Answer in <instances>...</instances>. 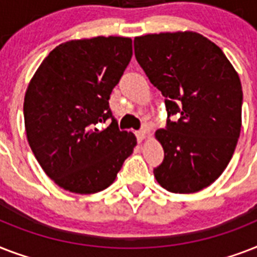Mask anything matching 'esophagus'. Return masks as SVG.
Listing matches in <instances>:
<instances>
[{
  "mask_svg": "<svg viewBox=\"0 0 257 257\" xmlns=\"http://www.w3.org/2000/svg\"><path fill=\"white\" fill-rule=\"evenodd\" d=\"M136 137H137V140H139V143L144 141L145 137H147V131H144V129H143V131H137Z\"/></svg>",
  "mask_w": 257,
  "mask_h": 257,
  "instance_id": "obj_1",
  "label": "esophagus"
}]
</instances>
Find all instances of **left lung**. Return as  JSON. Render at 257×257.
I'll return each instance as SVG.
<instances>
[{
    "label": "left lung",
    "instance_id": "obj_1",
    "mask_svg": "<svg viewBox=\"0 0 257 257\" xmlns=\"http://www.w3.org/2000/svg\"><path fill=\"white\" fill-rule=\"evenodd\" d=\"M135 56L149 81L165 97L167 129L155 136L164 149L153 173L173 193L209 187L227 168L241 128L243 89L223 50L196 32L135 38Z\"/></svg>",
    "mask_w": 257,
    "mask_h": 257
}]
</instances>
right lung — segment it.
Returning <instances> with one entry per match:
<instances>
[{"instance_id":"1","label":"right lung","mask_w":257,"mask_h":257,"mask_svg":"<svg viewBox=\"0 0 257 257\" xmlns=\"http://www.w3.org/2000/svg\"><path fill=\"white\" fill-rule=\"evenodd\" d=\"M132 58V40L98 37L56 46L24 100L28 143L46 175L65 191L90 195L116 180L136 136L120 131L109 97ZM108 118L105 130L96 128Z\"/></svg>"}]
</instances>
